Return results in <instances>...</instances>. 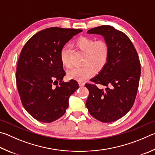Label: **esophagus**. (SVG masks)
Here are the masks:
<instances>
[{
    "instance_id": "34e87169",
    "label": "esophagus",
    "mask_w": 155,
    "mask_h": 155,
    "mask_svg": "<svg viewBox=\"0 0 155 155\" xmlns=\"http://www.w3.org/2000/svg\"><path fill=\"white\" fill-rule=\"evenodd\" d=\"M78 85H79V86L81 87H83L84 85H85V83L83 82V81H78Z\"/></svg>"
}]
</instances>
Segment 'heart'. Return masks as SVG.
<instances>
[{"label":"heart","mask_w":155,"mask_h":155,"mask_svg":"<svg viewBox=\"0 0 155 155\" xmlns=\"http://www.w3.org/2000/svg\"><path fill=\"white\" fill-rule=\"evenodd\" d=\"M74 45L81 51L85 53L83 64L80 68H72L67 72V77L70 79L84 81L91 77L97 71L102 70L108 61L109 47L104 41H95L89 37H81L74 42ZM70 49L67 45H64L60 50V59L62 65L65 67L70 66Z\"/></svg>","instance_id":"b5f03b06"}]
</instances>
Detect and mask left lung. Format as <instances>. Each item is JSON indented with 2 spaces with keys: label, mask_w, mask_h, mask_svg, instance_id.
I'll use <instances>...</instances> for the list:
<instances>
[{
  "label": "left lung",
  "mask_w": 155,
  "mask_h": 155,
  "mask_svg": "<svg viewBox=\"0 0 155 155\" xmlns=\"http://www.w3.org/2000/svg\"><path fill=\"white\" fill-rule=\"evenodd\" d=\"M87 33L103 36L108 45L109 56L106 66L91 79L106 87L99 89L95 85L85 84L89 91L86 106L95 119L103 123L114 122L134 105L141 73L138 55L128 36L111 26L94 28Z\"/></svg>",
  "instance_id": "obj_1"
}]
</instances>
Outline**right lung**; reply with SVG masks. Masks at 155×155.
Masks as SVG:
<instances>
[{
  "instance_id": "add662e5",
  "label": "right lung",
  "mask_w": 155,
  "mask_h": 155,
  "mask_svg": "<svg viewBox=\"0 0 155 155\" xmlns=\"http://www.w3.org/2000/svg\"><path fill=\"white\" fill-rule=\"evenodd\" d=\"M80 29L53 27L40 31L25 44L19 55L16 83L24 108L43 123L55 121L66 112L77 81L64 83L66 75L59 53Z\"/></svg>"
}]
</instances>
